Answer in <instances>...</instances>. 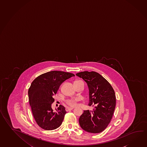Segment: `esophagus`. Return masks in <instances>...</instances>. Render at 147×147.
<instances>
[{"label": "esophagus", "mask_w": 147, "mask_h": 147, "mask_svg": "<svg viewBox=\"0 0 147 147\" xmlns=\"http://www.w3.org/2000/svg\"><path fill=\"white\" fill-rule=\"evenodd\" d=\"M73 109V108H71V107H66L65 108V110H66V111H71Z\"/></svg>", "instance_id": "esophagus-1"}]
</instances>
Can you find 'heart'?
I'll return each mask as SVG.
<instances>
[{"label":"heart","instance_id":"heart-1","mask_svg":"<svg viewBox=\"0 0 147 147\" xmlns=\"http://www.w3.org/2000/svg\"><path fill=\"white\" fill-rule=\"evenodd\" d=\"M81 81H75L74 83H77ZM78 99H69L66 100V103L67 105H69L71 107H75L77 104V102H78Z\"/></svg>","mask_w":147,"mask_h":147}]
</instances>
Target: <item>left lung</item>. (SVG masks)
Here are the masks:
<instances>
[{
    "mask_svg": "<svg viewBox=\"0 0 147 147\" xmlns=\"http://www.w3.org/2000/svg\"><path fill=\"white\" fill-rule=\"evenodd\" d=\"M76 75L86 82L89 89L88 105L95 106L93 111H84L79 123L85 131L97 134L104 131L111 122L116 106L113 88L102 75L96 72L84 71Z\"/></svg>",
    "mask_w": 147,
    "mask_h": 147,
    "instance_id": "8db88e82",
    "label": "left lung"
}]
</instances>
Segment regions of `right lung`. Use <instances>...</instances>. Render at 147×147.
<instances>
[{
	"label": "right lung",
	"mask_w": 147,
	"mask_h": 147,
	"mask_svg": "<svg viewBox=\"0 0 147 147\" xmlns=\"http://www.w3.org/2000/svg\"><path fill=\"white\" fill-rule=\"evenodd\" d=\"M74 76L71 73L53 71L39 75L32 82L28 90L29 104L34 119L42 129L52 130L61 125L66 111L61 105L53 111V96L63 82Z\"/></svg>",
	"instance_id": "obj_1"
}]
</instances>
